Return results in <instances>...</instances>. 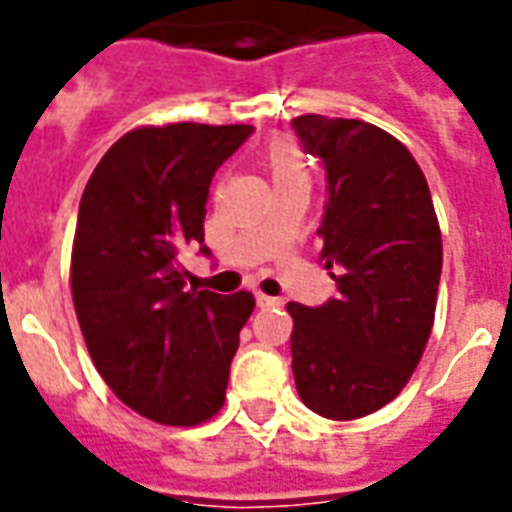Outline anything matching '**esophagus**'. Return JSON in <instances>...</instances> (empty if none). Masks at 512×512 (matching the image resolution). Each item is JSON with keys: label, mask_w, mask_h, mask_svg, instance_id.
I'll list each match as a JSON object with an SVG mask.
<instances>
[{"label": "esophagus", "mask_w": 512, "mask_h": 512, "mask_svg": "<svg viewBox=\"0 0 512 512\" xmlns=\"http://www.w3.org/2000/svg\"><path fill=\"white\" fill-rule=\"evenodd\" d=\"M255 300L260 308H282L284 306L282 298H271V295H263V292H257Z\"/></svg>", "instance_id": "obj_1"}]
</instances>
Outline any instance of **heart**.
<instances>
[{
  "instance_id": "b5f03b06",
  "label": "heart",
  "mask_w": 512,
  "mask_h": 512,
  "mask_svg": "<svg viewBox=\"0 0 512 512\" xmlns=\"http://www.w3.org/2000/svg\"><path fill=\"white\" fill-rule=\"evenodd\" d=\"M268 166H271L273 179L300 177V174H306L303 158H300V152L295 150V144L290 142L273 144L271 152H268Z\"/></svg>"
}]
</instances>
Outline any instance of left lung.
Returning a JSON list of instances; mask_svg holds the SVG:
<instances>
[{
	"label": "left lung",
	"mask_w": 512,
	"mask_h": 512,
	"mask_svg": "<svg viewBox=\"0 0 512 512\" xmlns=\"http://www.w3.org/2000/svg\"><path fill=\"white\" fill-rule=\"evenodd\" d=\"M325 166L319 263L338 284L322 306L290 303L292 373L319 416L349 421L392 403L435 322L443 241L427 179L405 144L362 120L292 117Z\"/></svg>",
	"instance_id": "obj_1"
}]
</instances>
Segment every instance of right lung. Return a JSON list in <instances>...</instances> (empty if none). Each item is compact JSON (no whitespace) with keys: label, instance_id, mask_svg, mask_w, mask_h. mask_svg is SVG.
I'll return each instance as SVG.
<instances>
[{"label":"right lung","instance_id":"add662e5","mask_svg":"<svg viewBox=\"0 0 512 512\" xmlns=\"http://www.w3.org/2000/svg\"><path fill=\"white\" fill-rule=\"evenodd\" d=\"M252 126L171 123L120 136L85 185L72 298L91 360L128 408L171 427L212 419L255 308L252 292L185 290L179 252L204 247L214 171Z\"/></svg>","mask_w":512,"mask_h":512}]
</instances>
